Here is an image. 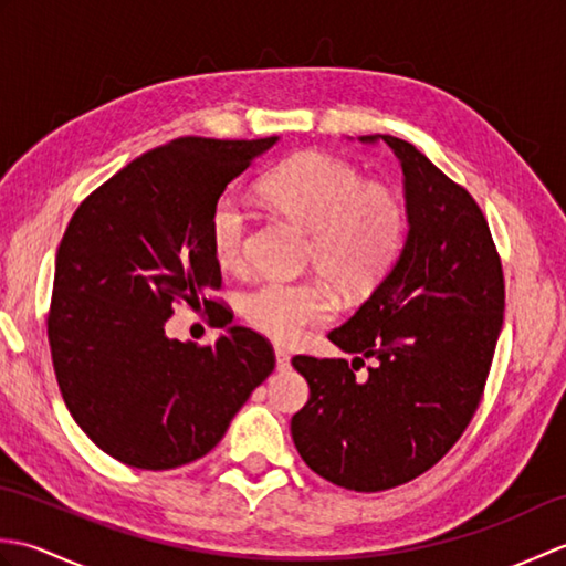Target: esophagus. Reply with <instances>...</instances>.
I'll return each instance as SVG.
<instances>
[{
  "label": "esophagus",
  "mask_w": 566,
  "mask_h": 566,
  "mask_svg": "<svg viewBox=\"0 0 566 566\" xmlns=\"http://www.w3.org/2000/svg\"><path fill=\"white\" fill-rule=\"evenodd\" d=\"M276 371H290L292 369V357L284 350H276Z\"/></svg>",
  "instance_id": "34e87169"
}]
</instances>
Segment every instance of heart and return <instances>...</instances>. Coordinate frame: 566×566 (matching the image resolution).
I'll use <instances>...</instances> for the list:
<instances>
[{
  "label": "heart",
  "mask_w": 566,
  "mask_h": 566,
  "mask_svg": "<svg viewBox=\"0 0 566 566\" xmlns=\"http://www.w3.org/2000/svg\"><path fill=\"white\" fill-rule=\"evenodd\" d=\"M262 195L311 233L308 264L347 296L375 290L403 245L408 213L394 189L365 182L355 165L326 153H298L262 179ZM250 213L233 191L216 199L209 240L223 270H243ZM333 294L321 280H264L240 298V314L276 343H296L331 321Z\"/></svg>",
  "instance_id": "1"
}]
</instances>
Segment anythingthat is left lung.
Segmentation results:
<instances>
[{
    "instance_id": "left-lung-1",
    "label": "left lung",
    "mask_w": 566,
    "mask_h": 566,
    "mask_svg": "<svg viewBox=\"0 0 566 566\" xmlns=\"http://www.w3.org/2000/svg\"><path fill=\"white\" fill-rule=\"evenodd\" d=\"M401 160L408 238L394 270L328 340L347 359L296 355L308 401L292 418L302 460L331 484L384 491L438 464L484 396L506 308L499 250L469 191L411 143ZM375 358L368 379L357 364Z\"/></svg>"
}]
</instances>
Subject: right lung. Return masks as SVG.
I'll use <instances>...</instances> for the list:
<instances>
[{
	"label": "right lung",
	"instance_id": "right-lung-1",
	"mask_svg": "<svg viewBox=\"0 0 566 566\" xmlns=\"http://www.w3.org/2000/svg\"><path fill=\"white\" fill-rule=\"evenodd\" d=\"M274 140H170L72 213L55 255L48 343L67 411L118 462L158 472L199 460L272 375L264 335L231 326L216 345H197L167 338L165 321L179 304L203 308L216 328L233 321L211 296L221 264L209 216Z\"/></svg>",
	"mask_w": 566,
	"mask_h": 566
}]
</instances>
